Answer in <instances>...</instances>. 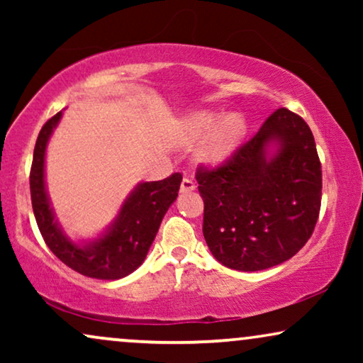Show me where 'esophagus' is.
Instances as JSON below:
<instances>
[{"mask_svg":"<svg viewBox=\"0 0 363 363\" xmlns=\"http://www.w3.org/2000/svg\"><path fill=\"white\" fill-rule=\"evenodd\" d=\"M195 188H196V185H195V182L191 180V178H183L182 186H180L182 193H190V191L195 190Z\"/></svg>","mask_w":363,"mask_h":363,"instance_id":"obj_1","label":"esophagus"}]
</instances>
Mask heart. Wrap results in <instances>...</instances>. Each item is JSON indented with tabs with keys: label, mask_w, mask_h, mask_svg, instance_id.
Instances as JSON below:
<instances>
[{
	"label": "heart",
	"mask_w": 363,
	"mask_h": 363,
	"mask_svg": "<svg viewBox=\"0 0 363 363\" xmlns=\"http://www.w3.org/2000/svg\"><path fill=\"white\" fill-rule=\"evenodd\" d=\"M246 135V122L240 113H221L213 111H195L183 117L180 130L173 145L180 150H190L205 138L198 150V162L215 165L226 160L240 147Z\"/></svg>",
	"instance_id": "1"
}]
</instances>
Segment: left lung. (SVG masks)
<instances>
[{
    "instance_id": "obj_1",
    "label": "left lung",
    "mask_w": 363,
    "mask_h": 363,
    "mask_svg": "<svg viewBox=\"0 0 363 363\" xmlns=\"http://www.w3.org/2000/svg\"><path fill=\"white\" fill-rule=\"evenodd\" d=\"M203 236L211 255L236 271L291 259L319 218L320 162L311 128L277 108L259 132L218 168H198Z\"/></svg>"
}]
</instances>
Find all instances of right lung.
<instances>
[{
  "label": "right lung",
  "mask_w": 363,
  "mask_h": 363,
  "mask_svg": "<svg viewBox=\"0 0 363 363\" xmlns=\"http://www.w3.org/2000/svg\"><path fill=\"white\" fill-rule=\"evenodd\" d=\"M62 111L44 123L34 147L29 188L39 231L54 255L71 269L94 279L116 281L132 274L145 261L168 208L177 200L182 175L142 182L128 193L113 221L97 238L72 240L59 225L46 186V150Z\"/></svg>",
  "instance_id": "add662e5"
}]
</instances>
